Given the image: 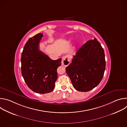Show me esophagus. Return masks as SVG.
I'll list each match as a JSON object with an SVG mask.
<instances>
[{
	"instance_id": "1",
	"label": "esophagus",
	"mask_w": 127,
	"mask_h": 127,
	"mask_svg": "<svg viewBox=\"0 0 127 127\" xmlns=\"http://www.w3.org/2000/svg\"><path fill=\"white\" fill-rule=\"evenodd\" d=\"M70 60L68 56H65L62 58V60L61 62L62 65H63L66 67L70 64Z\"/></svg>"
}]
</instances>
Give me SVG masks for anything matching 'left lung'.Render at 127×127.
Here are the masks:
<instances>
[{
    "label": "left lung",
    "mask_w": 127,
    "mask_h": 127,
    "mask_svg": "<svg viewBox=\"0 0 127 127\" xmlns=\"http://www.w3.org/2000/svg\"><path fill=\"white\" fill-rule=\"evenodd\" d=\"M105 69L103 49L96 38L88 41L76 52L66 71L74 87L87 92L97 86Z\"/></svg>",
    "instance_id": "1"
}]
</instances>
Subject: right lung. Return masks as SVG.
Returning <instances> with one entry per match:
<instances>
[{
  "mask_svg": "<svg viewBox=\"0 0 127 127\" xmlns=\"http://www.w3.org/2000/svg\"><path fill=\"white\" fill-rule=\"evenodd\" d=\"M43 37L39 33L30 38L25 44L21 57L22 74L28 86L38 94L53 91L58 78L57 69L61 65V58L53 60L39 50Z\"/></svg>",
  "mask_w": 127,
  "mask_h": 127,
  "instance_id": "1",
  "label": "right lung"
}]
</instances>
